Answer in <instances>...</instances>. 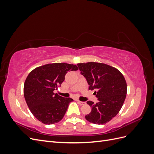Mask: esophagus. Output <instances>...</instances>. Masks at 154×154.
I'll list each match as a JSON object with an SVG mask.
<instances>
[{"label":"esophagus","mask_w":154,"mask_h":154,"mask_svg":"<svg viewBox=\"0 0 154 154\" xmlns=\"http://www.w3.org/2000/svg\"><path fill=\"white\" fill-rule=\"evenodd\" d=\"M77 102H78V103L79 105H83L85 104V102L80 101H79V100H77Z\"/></svg>","instance_id":"34e87169"}]
</instances>
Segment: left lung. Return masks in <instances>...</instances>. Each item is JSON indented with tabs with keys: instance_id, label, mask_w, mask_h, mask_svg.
Here are the masks:
<instances>
[{
	"instance_id": "8db88e82",
	"label": "left lung",
	"mask_w": 154,
	"mask_h": 154,
	"mask_svg": "<svg viewBox=\"0 0 154 154\" xmlns=\"http://www.w3.org/2000/svg\"><path fill=\"white\" fill-rule=\"evenodd\" d=\"M78 66L89 85L88 89L95 90L94 94L98 100L95 104L87 102L92 110L85 119L96 125L108 123L119 113L125 100L127 86L123 75L105 63L88 62Z\"/></svg>"
}]
</instances>
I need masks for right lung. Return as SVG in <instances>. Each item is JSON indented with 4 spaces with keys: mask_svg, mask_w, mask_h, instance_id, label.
Here are the masks:
<instances>
[{
    "mask_svg": "<svg viewBox=\"0 0 154 154\" xmlns=\"http://www.w3.org/2000/svg\"><path fill=\"white\" fill-rule=\"evenodd\" d=\"M77 70L76 65L54 63L37 67L28 74L24 85V97L31 113L40 122L51 125L62 119L73 100L53 91L63 82L67 72Z\"/></svg>",
    "mask_w": 154,
    "mask_h": 154,
    "instance_id": "1",
    "label": "right lung"
}]
</instances>
